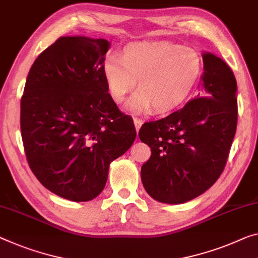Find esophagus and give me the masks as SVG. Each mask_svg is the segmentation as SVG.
<instances>
[{
    "label": "esophagus",
    "mask_w": 258,
    "mask_h": 258,
    "mask_svg": "<svg viewBox=\"0 0 258 258\" xmlns=\"http://www.w3.org/2000/svg\"><path fill=\"white\" fill-rule=\"evenodd\" d=\"M134 123H135V128H136V130H137V132H138V130L141 129L142 124H143V121L141 120V118H138V117H135V118H134Z\"/></svg>",
    "instance_id": "esophagus-1"
}]
</instances>
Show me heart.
I'll return each mask as SVG.
<instances>
[{
  "instance_id": "1",
  "label": "heart",
  "mask_w": 258,
  "mask_h": 258,
  "mask_svg": "<svg viewBox=\"0 0 258 258\" xmlns=\"http://www.w3.org/2000/svg\"><path fill=\"white\" fill-rule=\"evenodd\" d=\"M107 89L122 102L138 79V89L126 109L145 113L154 107L166 113L180 107L196 88L203 73V58L194 48L172 42H133L122 56L110 54L101 66Z\"/></svg>"
}]
</instances>
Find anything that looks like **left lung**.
<instances>
[{
    "label": "left lung",
    "instance_id": "obj_1",
    "mask_svg": "<svg viewBox=\"0 0 258 258\" xmlns=\"http://www.w3.org/2000/svg\"><path fill=\"white\" fill-rule=\"evenodd\" d=\"M202 92L181 109L146 122L138 133L151 148L141 177L153 200L182 204L200 196L219 179L235 136L236 79L215 54H203ZM203 95V97H201Z\"/></svg>",
    "mask_w": 258,
    "mask_h": 258
}]
</instances>
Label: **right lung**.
I'll return each mask as SVG.
<instances>
[{
  "mask_svg": "<svg viewBox=\"0 0 258 258\" xmlns=\"http://www.w3.org/2000/svg\"><path fill=\"white\" fill-rule=\"evenodd\" d=\"M105 39L61 37L35 58L21 101L30 168L43 187L74 202L104 190L109 164L136 138L133 118L108 93Z\"/></svg>",
  "mask_w": 258,
  "mask_h": 258,
  "instance_id": "1",
  "label": "right lung"
}]
</instances>
